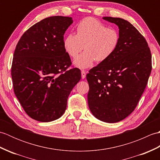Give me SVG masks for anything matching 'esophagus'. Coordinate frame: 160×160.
Returning a JSON list of instances; mask_svg holds the SVG:
<instances>
[{
    "label": "esophagus",
    "mask_w": 160,
    "mask_h": 160,
    "mask_svg": "<svg viewBox=\"0 0 160 160\" xmlns=\"http://www.w3.org/2000/svg\"><path fill=\"white\" fill-rule=\"evenodd\" d=\"M81 77H82V79H84L86 77V71H81Z\"/></svg>",
    "instance_id": "1"
}]
</instances>
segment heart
Segmentation results:
<instances>
[{
  "instance_id": "b5f03b06",
  "label": "heart",
  "mask_w": 160,
  "mask_h": 160,
  "mask_svg": "<svg viewBox=\"0 0 160 160\" xmlns=\"http://www.w3.org/2000/svg\"><path fill=\"white\" fill-rule=\"evenodd\" d=\"M119 42L120 35L116 30L89 17L78 23L76 34L71 33L64 37L63 47L70 57L76 58L84 47L85 52L73 61L75 67L83 69L93 66L96 60L102 62L109 58Z\"/></svg>"
}]
</instances>
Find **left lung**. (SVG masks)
Masks as SVG:
<instances>
[{
	"mask_svg": "<svg viewBox=\"0 0 160 160\" xmlns=\"http://www.w3.org/2000/svg\"><path fill=\"white\" fill-rule=\"evenodd\" d=\"M102 19L118 27L120 42L109 58L87 75L88 104L98 120L116 123L136 107L151 72V53L145 38L127 20Z\"/></svg>",
	"mask_w": 160,
	"mask_h": 160,
	"instance_id": "8db88e82",
	"label": "left lung"
}]
</instances>
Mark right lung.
<instances>
[{"label":"right lung","instance_id":"1","mask_svg":"<svg viewBox=\"0 0 160 160\" xmlns=\"http://www.w3.org/2000/svg\"><path fill=\"white\" fill-rule=\"evenodd\" d=\"M71 17H48L31 27L17 44L12 66L16 98L30 118L41 122L60 118L67 98L81 78L63 47Z\"/></svg>","mask_w":160,"mask_h":160}]
</instances>
